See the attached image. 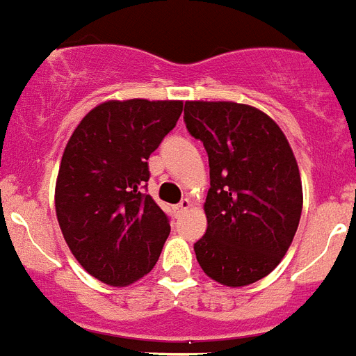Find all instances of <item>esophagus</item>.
I'll list each match as a JSON object with an SVG mask.
<instances>
[{"mask_svg": "<svg viewBox=\"0 0 356 356\" xmlns=\"http://www.w3.org/2000/svg\"><path fill=\"white\" fill-rule=\"evenodd\" d=\"M188 208H190V201H188V199H183V201L175 206V213H183V211H186Z\"/></svg>", "mask_w": 356, "mask_h": 356, "instance_id": "obj_1", "label": "esophagus"}]
</instances>
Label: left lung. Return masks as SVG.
<instances>
[{"mask_svg": "<svg viewBox=\"0 0 356 356\" xmlns=\"http://www.w3.org/2000/svg\"><path fill=\"white\" fill-rule=\"evenodd\" d=\"M184 124L210 163L197 261L220 284H253L282 261L302 213L291 146L273 119L248 104L188 101Z\"/></svg>", "mask_w": 356, "mask_h": 356, "instance_id": "1", "label": "left lung"}]
</instances>
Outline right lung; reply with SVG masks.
<instances>
[{"instance_id": "add662e5", "label": "right lung", "mask_w": 356, "mask_h": 356, "mask_svg": "<svg viewBox=\"0 0 356 356\" xmlns=\"http://www.w3.org/2000/svg\"><path fill=\"white\" fill-rule=\"evenodd\" d=\"M183 101H108L72 134L56 184V213L77 262L110 286L150 273L170 235L168 215L143 190L148 157L172 132Z\"/></svg>"}]
</instances>
